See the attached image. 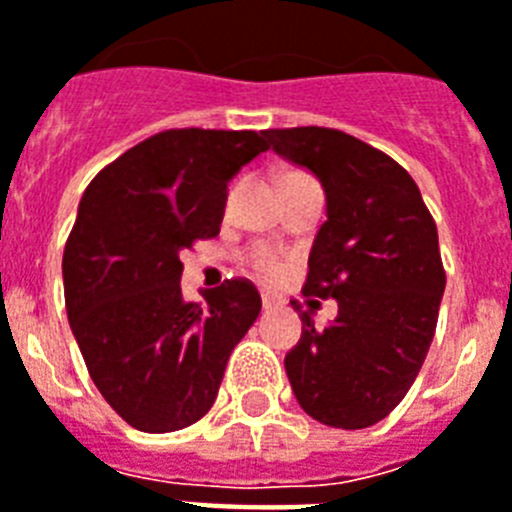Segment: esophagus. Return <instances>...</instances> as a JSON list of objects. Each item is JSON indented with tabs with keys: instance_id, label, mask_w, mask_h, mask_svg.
Returning a JSON list of instances; mask_svg holds the SVG:
<instances>
[{
	"instance_id": "1",
	"label": "esophagus",
	"mask_w": 512,
	"mask_h": 512,
	"mask_svg": "<svg viewBox=\"0 0 512 512\" xmlns=\"http://www.w3.org/2000/svg\"><path fill=\"white\" fill-rule=\"evenodd\" d=\"M278 305L276 297H270V294H263V310L268 313V310H273V307Z\"/></svg>"
}]
</instances>
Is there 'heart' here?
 <instances>
[{
    "mask_svg": "<svg viewBox=\"0 0 512 512\" xmlns=\"http://www.w3.org/2000/svg\"><path fill=\"white\" fill-rule=\"evenodd\" d=\"M289 176H297V173H289ZM249 263H252L257 276L265 278V281H276V278L286 270L284 260H281L273 249H257Z\"/></svg>",
    "mask_w": 512,
    "mask_h": 512,
    "instance_id": "heart-1",
    "label": "heart"
}]
</instances>
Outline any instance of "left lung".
I'll return each mask as SVG.
<instances>
[{"instance_id": "1", "label": "left lung", "mask_w": 512, "mask_h": 512, "mask_svg": "<svg viewBox=\"0 0 512 512\" xmlns=\"http://www.w3.org/2000/svg\"><path fill=\"white\" fill-rule=\"evenodd\" d=\"M268 149L326 191V223L307 260L305 297H334L339 315L286 355L299 407L334 429H368L400 405L431 347L444 276L429 207L400 162L336 128H270Z\"/></svg>"}]
</instances>
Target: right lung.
<instances>
[{
    "mask_svg": "<svg viewBox=\"0 0 512 512\" xmlns=\"http://www.w3.org/2000/svg\"><path fill=\"white\" fill-rule=\"evenodd\" d=\"M263 136L170 128L123 152L83 191L62 255L68 321L91 381L134 429L197 423L260 315L247 278L186 302L181 252L218 236L228 181L268 149Z\"/></svg>",
    "mask_w": 512,
    "mask_h": 512,
    "instance_id": "add662e5",
    "label": "right lung"
}]
</instances>
